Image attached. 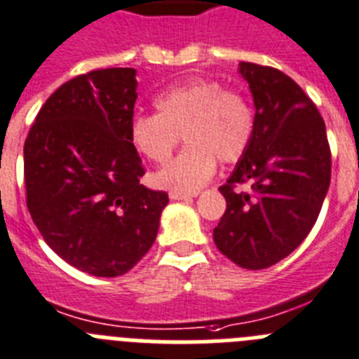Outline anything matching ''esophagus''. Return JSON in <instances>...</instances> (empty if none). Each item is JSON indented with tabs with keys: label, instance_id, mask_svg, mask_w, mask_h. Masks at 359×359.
<instances>
[{
	"label": "esophagus",
	"instance_id": "obj_1",
	"mask_svg": "<svg viewBox=\"0 0 359 359\" xmlns=\"http://www.w3.org/2000/svg\"><path fill=\"white\" fill-rule=\"evenodd\" d=\"M197 193H182V191H170L171 201H189L191 197H195Z\"/></svg>",
	"mask_w": 359,
	"mask_h": 359
}]
</instances>
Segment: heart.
<instances>
[{"mask_svg":"<svg viewBox=\"0 0 359 359\" xmlns=\"http://www.w3.org/2000/svg\"><path fill=\"white\" fill-rule=\"evenodd\" d=\"M157 114L133 117V148L164 166L182 135L188 146L155 182L171 191L195 193L213 177L217 161L233 164L244 157L255 137V110L244 93L215 79H191L168 88L154 101Z\"/></svg>","mask_w":359,"mask_h":359,"instance_id":"obj_1","label":"heart"}]
</instances>
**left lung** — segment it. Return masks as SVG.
Listing matches in <instances>:
<instances>
[{"label":"left lung","instance_id":"1","mask_svg":"<svg viewBox=\"0 0 359 359\" xmlns=\"http://www.w3.org/2000/svg\"><path fill=\"white\" fill-rule=\"evenodd\" d=\"M255 99L253 142L220 186L226 211L213 229L218 251L244 269H266L291 255L316 222L330 184L325 123L283 72L240 63ZM251 192H238L240 183Z\"/></svg>","mask_w":359,"mask_h":359}]
</instances>
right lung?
<instances>
[{
	"mask_svg": "<svg viewBox=\"0 0 359 359\" xmlns=\"http://www.w3.org/2000/svg\"><path fill=\"white\" fill-rule=\"evenodd\" d=\"M133 68H101L59 86L25 141L27 208L46 244L79 271L111 278L154 245L166 191L141 184L130 141Z\"/></svg>",
	"mask_w": 359,
	"mask_h": 359,
	"instance_id": "1",
	"label": "right lung"
}]
</instances>
